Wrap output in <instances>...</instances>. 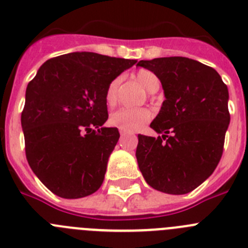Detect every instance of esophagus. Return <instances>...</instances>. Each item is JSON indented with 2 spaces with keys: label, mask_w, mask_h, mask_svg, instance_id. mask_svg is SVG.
Instances as JSON below:
<instances>
[{
  "label": "esophagus",
  "mask_w": 248,
  "mask_h": 248,
  "mask_svg": "<svg viewBox=\"0 0 248 248\" xmlns=\"http://www.w3.org/2000/svg\"><path fill=\"white\" fill-rule=\"evenodd\" d=\"M120 135H122V137H125V135H134V133H133V131H126L120 129Z\"/></svg>",
  "instance_id": "34e87169"
}]
</instances>
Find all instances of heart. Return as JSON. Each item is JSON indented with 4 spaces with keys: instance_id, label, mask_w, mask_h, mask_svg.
<instances>
[{
    "instance_id": "1",
    "label": "heart",
    "mask_w": 248,
    "mask_h": 248,
    "mask_svg": "<svg viewBox=\"0 0 248 248\" xmlns=\"http://www.w3.org/2000/svg\"><path fill=\"white\" fill-rule=\"evenodd\" d=\"M135 79L138 80L144 89L150 93H154L159 89L160 80L153 72L146 69H140L135 74ZM120 78H115L108 85L105 92V100L109 105L115 104L119 91ZM151 118V111L146 108H120L114 111L110 115V123L123 130H137L144 123Z\"/></svg>"
}]
</instances>
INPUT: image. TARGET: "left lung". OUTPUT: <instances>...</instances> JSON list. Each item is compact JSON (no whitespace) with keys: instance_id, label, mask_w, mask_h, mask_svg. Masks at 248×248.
<instances>
[{"instance_id":"left-lung-1","label":"left lung","mask_w":248,"mask_h":248,"mask_svg":"<svg viewBox=\"0 0 248 248\" xmlns=\"http://www.w3.org/2000/svg\"><path fill=\"white\" fill-rule=\"evenodd\" d=\"M159 78L165 100L150 126L161 137L138 135V165L157 191L184 195L214 172L230 124L229 89L214 68L186 57L139 61Z\"/></svg>"}]
</instances>
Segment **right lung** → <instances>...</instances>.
<instances>
[{
  "label": "right lung",
  "instance_id": "add662e5",
  "mask_svg": "<svg viewBox=\"0 0 248 248\" xmlns=\"http://www.w3.org/2000/svg\"><path fill=\"white\" fill-rule=\"evenodd\" d=\"M135 63L73 52L48 59L28 83L21 115L26 156L36 176L59 198H85L103 184L120 137L117 128L103 126L108 120L105 92Z\"/></svg>",
  "mask_w": 248,
  "mask_h": 248
}]
</instances>
